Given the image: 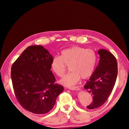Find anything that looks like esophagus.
<instances>
[{
    "label": "esophagus",
    "mask_w": 129,
    "mask_h": 129,
    "mask_svg": "<svg viewBox=\"0 0 129 129\" xmlns=\"http://www.w3.org/2000/svg\"><path fill=\"white\" fill-rule=\"evenodd\" d=\"M69 89L71 90H80L79 87L78 86H73V87H69Z\"/></svg>",
    "instance_id": "1"
}]
</instances>
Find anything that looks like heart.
<instances>
[{
  "mask_svg": "<svg viewBox=\"0 0 129 129\" xmlns=\"http://www.w3.org/2000/svg\"><path fill=\"white\" fill-rule=\"evenodd\" d=\"M97 61V54L93 50L74 46L62 50L60 56L54 57L51 65L52 71L58 77L64 76L66 65H70L71 72L63 77L60 82L71 86L76 84L80 78L82 80L90 78L94 71Z\"/></svg>",
  "mask_w": 129,
  "mask_h": 129,
  "instance_id": "obj_1",
  "label": "heart"
}]
</instances>
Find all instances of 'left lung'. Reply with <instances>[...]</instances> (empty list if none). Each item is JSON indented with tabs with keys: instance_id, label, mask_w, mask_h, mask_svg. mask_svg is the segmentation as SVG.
<instances>
[{
	"instance_id": "8db88e82",
	"label": "left lung",
	"mask_w": 129,
	"mask_h": 129,
	"mask_svg": "<svg viewBox=\"0 0 129 129\" xmlns=\"http://www.w3.org/2000/svg\"><path fill=\"white\" fill-rule=\"evenodd\" d=\"M98 53L99 65L84 86L93 96L92 103L87 106L89 109L99 108L105 103L114 88L118 74L114 56L104 49H99Z\"/></svg>"
}]
</instances>
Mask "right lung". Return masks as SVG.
I'll return each instance as SVG.
<instances>
[{"label":"right lung","instance_id":"right-lung-1","mask_svg":"<svg viewBox=\"0 0 129 129\" xmlns=\"http://www.w3.org/2000/svg\"><path fill=\"white\" fill-rule=\"evenodd\" d=\"M53 57L41 45L27 48L11 67V79L17 101L23 108L38 114L52 109L64 90L55 83L51 69Z\"/></svg>","mask_w":129,"mask_h":129}]
</instances>
